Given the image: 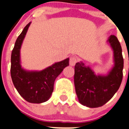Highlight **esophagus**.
<instances>
[{
	"label": "esophagus",
	"mask_w": 129,
	"mask_h": 129,
	"mask_svg": "<svg viewBox=\"0 0 129 129\" xmlns=\"http://www.w3.org/2000/svg\"><path fill=\"white\" fill-rule=\"evenodd\" d=\"M77 59L74 56H72V57H70V66H74L75 65V63H77Z\"/></svg>",
	"instance_id": "34e87169"
}]
</instances>
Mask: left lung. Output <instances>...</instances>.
<instances>
[{
  "mask_svg": "<svg viewBox=\"0 0 129 129\" xmlns=\"http://www.w3.org/2000/svg\"><path fill=\"white\" fill-rule=\"evenodd\" d=\"M107 42L113 50L115 62L108 75H96L83 62L76 63L75 66V92L79 103L91 108L99 107L108 102L122 82L124 61L121 44L114 35L110 36Z\"/></svg>",
  "mask_w": 129,
  "mask_h": 129,
  "instance_id": "8db88e82",
  "label": "left lung"
}]
</instances>
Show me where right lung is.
Wrapping results in <instances>:
<instances>
[{
	"instance_id": "1",
	"label": "right lung",
	"mask_w": 129,
	"mask_h": 129,
	"mask_svg": "<svg viewBox=\"0 0 129 129\" xmlns=\"http://www.w3.org/2000/svg\"><path fill=\"white\" fill-rule=\"evenodd\" d=\"M30 23L25 26L16 41L11 54L10 74L14 85L26 101L32 103H41L50 99L54 91L55 79L69 66L70 59L55 63L40 72H28L22 68L20 50Z\"/></svg>"
}]
</instances>
